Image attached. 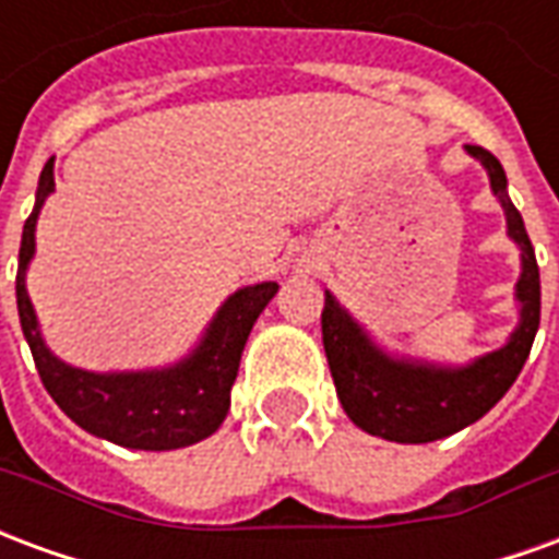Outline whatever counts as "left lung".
Returning <instances> with one entry per match:
<instances>
[{
  "label": "left lung",
  "mask_w": 559,
  "mask_h": 559,
  "mask_svg": "<svg viewBox=\"0 0 559 559\" xmlns=\"http://www.w3.org/2000/svg\"><path fill=\"white\" fill-rule=\"evenodd\" d=\"M467 152L488 170L493 197L506 212L509 236L521 248V278L515 284L521 320L503 347L485 353L461 368H443V365L413 362V359H392L335 302L332 293H326V305L320 317L329 371L338 389L341 407L362 431L395 443L443 440L449 433L481 419L515 383L539 329L542 290L536 251L524 230L521 212L512 206L506 191L503 164L488 148L467 146Z\"/></svg>",
  "instance_id": "8db88e82"
}]
</instances>
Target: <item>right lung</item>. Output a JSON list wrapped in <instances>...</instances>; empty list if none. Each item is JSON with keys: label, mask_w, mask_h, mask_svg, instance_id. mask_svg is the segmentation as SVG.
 Instances as JSON below:
<instances>
[{"label": "right lung", "mask_w": 559, "mask_h": 559, "mask_svg": "<svg viewBox=\"0 0 559 559\" xmlns=\"http://www.w3.org/2000/svg\"><path fill=\"white\" fill-rule=\"evenodd\" d=\"M53 158L44 164L35 209L23 224L17 266V311L23 335L44 389L83 431L126 449L167 452L200 443L221 428L230 411V389L239 374L245 341L269 299L278 293L275 281L236 290L212 317L206 335L182 362L155 371L95 374L71 368L47 350L38 317L26 293V269L35 254V224L44 200L53 194Z\"/></svg>", "instance_id": "right-lung-1"}]
</instances>
